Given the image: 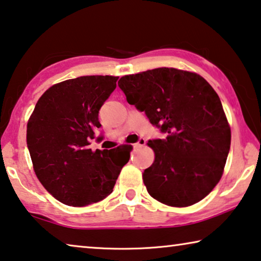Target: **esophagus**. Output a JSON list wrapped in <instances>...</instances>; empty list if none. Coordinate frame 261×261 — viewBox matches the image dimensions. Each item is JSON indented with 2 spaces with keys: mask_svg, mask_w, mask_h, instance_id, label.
<instances>
[{
  "mask_svg": "<svg viewBox=\"0 0 261 261\" xmlns=\"http://www.w3.org/2000/svg\"><path fill=\"white\" fill-rule=\"evenodd\" d=\"M144 144H146V140L144 139H140L138 142H136L135 144H134V148H141V147H143Z\"/></svg>",
  "mask_w": 261,
  "mask_h": 261,
  "instance_id": "esophagus-1",
  "label": "esophagus"
}]
</instances>
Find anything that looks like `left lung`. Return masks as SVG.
Returning a JSON list of instances; mask_svg holds the SVG:
<instances>
[{
	"label": "left lung",
	"mask_w": 261,
	"mask_h": 261,
	"mask_svg": "<svg viewBox=\"0 0 261 261\" xmlns=\"http://www.w3.org/2000/svg\"><path fill=\"white\" fill-rule=\"evenodd\" d=\"M126 99L166 134L150 140L155 161L143 182L153 199L189 207L207 196L223 174L231 130L220 97L196 72L156 68L119 80Z\"/></svg>",
	"instance_id": "1"
}]
</instances>
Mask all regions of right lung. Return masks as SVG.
Here are the masks:
<instances>
[{
    "mask_svg": "<svg viewBox=\"0 0 261 261\" xmlns=\"http://www.w3.org/2000/svg\"><path fill=\"white\" fill-rule=\"evenodd\" d=\"M117 76H81L42 93L28 121L27 142L41 185L60 202L84 207L112 193L129 152L92 151L89 140L101 125L98 113L117 87Z\"/></svg>",
    "mask_w": 261,
    "mask_h": 261,
    "instance_id": "1",
    "label": "right lung"
}]
</instances>
